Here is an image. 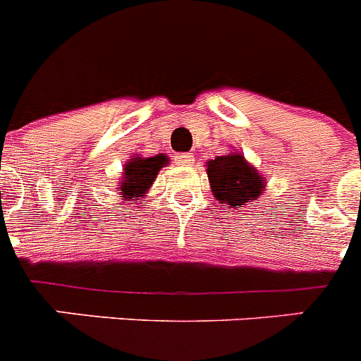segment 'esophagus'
Masks as SVG:
<instances>
[{"label": "esophagus", "instance_id": "esophagus-1", "mask_svg": "<svg viewBox=\"0 0 361 361\" xmlns=\"http://www.w3.org/2000/svg\"><path fill=\"white\" fill-rule=\"evenodd\" d=\"M175 162L178 166H191L193 164V155H190V153H177L175 155Z\"/></svg>", "mask_w": 361, "mask_h": 361}]
</instances>
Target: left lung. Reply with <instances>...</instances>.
<instances>
[{
	"label": "left lung",
	"mask_w": 361,
	"mask_h": 361,
	"mask_svg": "<svg viewBox=\"0 0 361 361\" xmlns=\"http://www.w3.org/2000/svg\"><path fill=\"white\" fill-rule=\"evenodd\" d=\"M208 178L215 199L229 208H244L247 202L257 200L264 190L262 175L237 153L209 161Z\"/></svg>",
	"instance_id": "1"
}]
</instances>
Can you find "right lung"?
I'll list each match as a JSON object with an SVG mask.
<instances>
[{
	"instance_id": "1",
	"label": "right lung",
	"mask_w": 361,
	"mask_h": 361,
	"mask_svg": "<svg viewBox=\"0 0 361 361\" xmlns=\"http://www.w3.org/2000/svg\"><path fill=\"white\" fill-rule=\"evenodd\" d=\"M168 162L164 155H155V157H135L124 168V178L121 180V188L117 193L124 195L126 200H137V197H142L152 186L153 180L157 178L162 166Z\"/></svg>"
}]
</instances>
